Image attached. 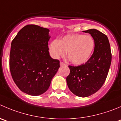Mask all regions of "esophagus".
Wrapping results in <instances>:
<instances>
[{"label":"esophagus","instance_id":"obj_1","mask_svg":"<svg viewBox=\"0 0 121 121\" xmlns=\"http://www.w3.org/2000/svg\"><path fill=\"white\" fill-rule=\"evenodd\" d=\"M60 64L61 66H62V65H65V64H64V63H63V62H61V61L60 63Z\"/></svg>","mask_w":121,"mask_h":121}]
</instances>
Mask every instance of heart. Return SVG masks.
<instances>
[{"label": "heart", "mask_w": 121, "mask_h": 121, "mask_svg": "<svg viewBox=\"0 0 121 121\" xmlns=\"http://www.w3.org/2000/svg\"><path fill=\"white\" fill-rule=\"evenodd\" d=\"M95 43L93 37L84 34H71L60 40L55 39L49 45V50L54 58L63 57L67 51L69 60L75 65L86 63L92 56Z\"/></svg>", "instance_id": "b5f03b06"}]
</instances>
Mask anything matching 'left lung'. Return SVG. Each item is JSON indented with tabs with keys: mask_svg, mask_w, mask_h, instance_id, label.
<instances>
[{
	"mask_svg": "<svg viewBox=\"0 0 121 121\" xmlns=\"http://www.w3.org/2000/svg\"><path fill=\"white\" fill-rule=\"evenodd\" d=\"M83 32L90 34L94 39V51L84 64L78 66L69 65L70 72L66 81L73 94L86 98L98 92L105 83L111 66L112 54L106 35L95 29Z\"/></svg>",
	"mask_w": 121,
	"mask_h": 121,
	"instance_id": "left-lung-1",
	"label": "left lung"
}]
</instances>
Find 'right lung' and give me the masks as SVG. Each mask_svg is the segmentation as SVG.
Listing matches in <instances>:
<instances>
[{
	"instance_id": "1",
	"label": "right lung",
	"mask_w": 121,
	"mask_h": 121,
	"mask_svg": "<svg viewBox=\"0 0 121 121\" xmlns=\"http://www.w3.org/2000/svg\"><path fill=\"white\" fill-rule=\"evenodd\" d=\"M50 30L28 25L20 30L11 43L9 67L19 89L31 96H38L48 89L60 67L48 51Z\"/></svg>"
}]
</instances>
